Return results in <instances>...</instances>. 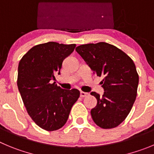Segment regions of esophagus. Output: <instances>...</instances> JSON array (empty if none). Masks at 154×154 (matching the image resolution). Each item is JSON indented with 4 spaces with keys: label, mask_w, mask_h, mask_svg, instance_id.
Here are the masks:
<instances>
[{
    "label": "esophagus",
    "mask_w": 154,
    "mask_h": 154,
    "mask_svg": "<svg viewBox=\"0 0 154 154\" xmlns=\"http://www.w3.org/2000/svg\"><path fill=\"white\" fill-rule=\"evenodd\" d=\"M87 96H88V93H86V92H80V97H86Z\"/></svg>",
    "instance_id": "1"
}]
</instances>
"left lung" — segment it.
<instances>
[{"label": "left lung", "mask_w": 154, "mask_h": 154, "mask_svg": "<svg viewBox=\"0 0 154 154\" xmlns=\"http://www.w3.org/2000/svg\"><path fill=\"white\" fill-rule=\"evenodd\" d=\"M76 51L93 74L103 77V96L90 93L97 100L90 112L93 122L104 129L117 127L129 114L137 97L139 77L135 64L124 51L106 42L81 45Z\"/></svg>", "instance_id": "obj_1"}]
</instances>
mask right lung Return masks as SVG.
Returning <instances> with one entry per match:
<instances>
[{"label": "right lung", "instance_id": "obj_1", "mask_svg": "<svg viewBox=\"0 0 154 154\" xmlns=\"http://www.w3.org/2000/svg\"><path fill=\"white\" fill-rule=\"evenodd\" d=\"M75 44L49 42L35 45L19 63L17 86L29 116L41 128L56 131L65 125L73 105L80 97L77 89L57 87L54 74H60L64 58Z\"/></svg>", "mask_w": 154, "mask_h": 154}]
</instances>
